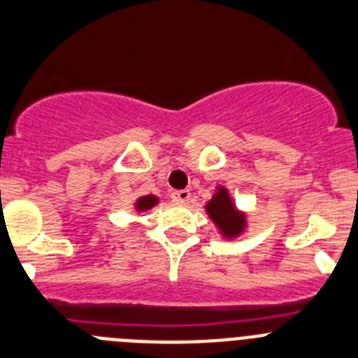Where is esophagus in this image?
Listing matches in <instances>:
<instances>
[{
  "mask_svg": "<svg viewBox=\"0 0 358 358\" xmlns=\"http://www.w3.org/2000/svg\"><path fill=\"white\" fill-rule=\"evenodd\" d=\"M172 200L177 203H188L192 200V193L188 189H179V192L172 193Z\"/></svg>",
  "mask_w": 358,
  "mask_h": 358,
  "instance_id": "1",
  "label": "esophagus"
}]
</instances>
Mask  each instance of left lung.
<instances>
[{
	"instance_id": "left-lung-1",
	"label": "left lung",
	"mask_w": 358,
	"mask_h": 358,
	"mask_svg": "<svg viewBox=\"0 0 358 358\" xmlns=\"http://www.w3.org/2000/svg\"><path fill=\"white\" fill-rule=\"evenodd\" d=\"M206 210L214 224L220 228L221 236H224L227 239H234L244 232L246 216L236 209V203L228 195V189L223 186H217V192L209 200Z\"/></svg>"
}]
</instances>
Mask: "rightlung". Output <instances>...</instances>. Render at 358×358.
I'll return each mask as SVG.
<instances>
[{
  "mask_svg": "<svg viewBox=\"0 0 358 358\" xmlns=\"http://www.w3.org/2000/svg\"><path fill=\"white\" fill-rule=\"evenodd\" d=\"M156 203H158V196L145 195V196H141V199L135 202V209H137L138 213H144V210H149L151 207H155Z\"/></svg>",
  "mask_w": 358,
  "mask_h": 358,
  "instance_id": "1",
  "label": "right lung"
}]
</instances>
